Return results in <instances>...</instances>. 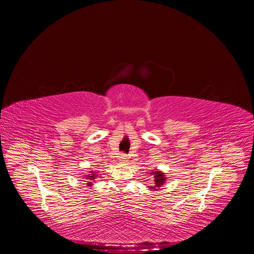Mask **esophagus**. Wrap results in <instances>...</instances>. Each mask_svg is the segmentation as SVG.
<instances>
[{
	"label": "esophagus",
	"mask_w": 254,
	"mask_h": 254,
	"mask_svg": "<svg viewBox=\"0 0 254 254\" xmlns=\"http://www.w3.org/2000/svg\"><path fill=\"white\" fill-rule=\"evenodd\" d=\"M127 159H128L127 153H125V152H122V153H121V156H120V161H121V162H126Z\"/></svg>",
	"instance_id": "1"
}]
</instances>
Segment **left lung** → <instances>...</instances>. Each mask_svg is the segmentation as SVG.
Here are the masks:
<instances>
[{
	"mask_svg": "<svg viewBox=\"0 0 254 254\" xmlns=\"http://www.w3.org/2000/svg\"><path fill=\"white\" fill-rule=\"evenodd\" d=\"M153 176H155V184H156V188H159L162 186L165 181V177L164 174H162L161 172H152Z\"/></svg>",
	"mask_w": 254,
	"mask_h": 254,
	"instance_id": "1",
	"label": "left lung"
}]
</instances>
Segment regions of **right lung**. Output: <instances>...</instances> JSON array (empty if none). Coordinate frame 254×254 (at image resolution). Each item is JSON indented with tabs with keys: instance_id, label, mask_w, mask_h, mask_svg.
Returning <instances> with one entry per match:
<instances>
[{
	"instance_id": "1",
	"label": "right lung",
	"mask_w": 254,
	"mask_h": 254,
	"mask_svg": "<svg viewBox=\"0 0 254 254\" xmlns=\"http://www.w3.org/2000/svg\"><path fill=\"white\" fill-rule=\"evenodd\" d=\"M92 173H93V172H92ZM94 177H95V175H91V176H88V177H87V179H88V180H92V179H94ZM88 184H89V186H91L90 182H89Z\"/></svg>"
}]
</instances>
